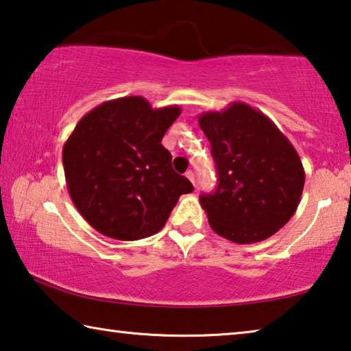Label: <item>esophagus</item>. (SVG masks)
I'll list each match as a JSON object with an SVG mask.
<instances>
[{
  "label": "esophagus",
  "instance_id": "esophagus-1",
  "mask_svg": "<svg viewBox=\"0 0 351 351\" xmlns=\"http://www.w3.org/2000/svg\"><path fill=\"white\" fill-rule=\"evenodd\" d=\"M186 178H187V180H189L190 182H192L193 186H195V175H193V171H192V170H189V171H187V173H186Z\"/></svg>",
  "mask_w": 351,
  "mask_h": 351
}]
</instances>
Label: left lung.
<instances>
[{
  "instance_id": "left-lung-1",
  "label": "left lung",
  "mask_w": 351,
  "mask_h": 351,
  "mask_svg": "<svg viewBox=\"0 0 351 351\" xmlns=\"http://www.w3.org/2000/svg\"><path fill=\"white\" fill-rule=\"evenodd\" d=\"M212 145L218 186L201 195L213 232L239 245L269 239L294 215L305 184L300 156L263 112L232 102L198 116Z\"/></svg>"
}]
</instances>
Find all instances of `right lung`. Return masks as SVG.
I'll return each mask as SVG.
<instances>
[{
    "label": "right lung",
    "instance_id": "add662e5",
    "mask_svg": "<svg viewBox=\"0 0 351 351\" xmlns=\"http://www.w3.org/2000/svg\"><path fill=\"white\" fill-rule=\"evenodd\" d=\"M180 114L178 105L153 108L128 96L100 104L77 123L63 145L64 180L97 232L121 241L147 239L164 228L181 195L192 192L161 144Z\"/></svg>",
    "mask_w": 351,
    "mask_h": 351
}]
</instances>
